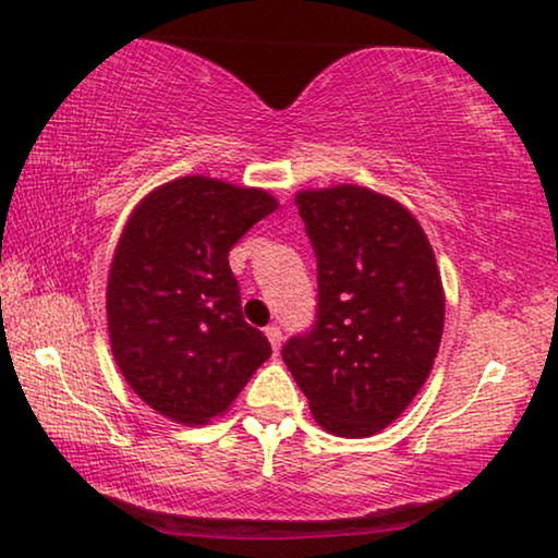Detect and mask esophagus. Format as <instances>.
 <instances>
[{
	"mask_svg": "<svg viewBox=\"0 0 558 558\" xmlns=\"http://www.w3.org/2000/svg\"><path fill=\"white\" fill-rule=\"evenodd\" d=\"M264 332H266V338H269L271 348L279 350L281 348V327L279 325H269Z\"/></svg>",
	"mask_w": 558,
	"mask_h": 558,
	"instance_id": "obj_1",
	"label": "esophagus"
}]
</instances>
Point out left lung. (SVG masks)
Instances as JSON below:
<instances>
[{
	"label": "left lung",
	"mask_w": 558,
	"mask_h": 558,
	"mask_svg": "<svg viewBox=\"0 0 558 558\" xmlns=\"http://www.w3.org/2000/svg\"><path fill=\"white\" fill-rule=\"evenodd\" d=\"M317 256V319L281 348L325 432L386 429L429 378L445 289L418 220L361 185L296 193Z\"/></svg>",
	"instance_id": "8db88e82"
}]
</instances>
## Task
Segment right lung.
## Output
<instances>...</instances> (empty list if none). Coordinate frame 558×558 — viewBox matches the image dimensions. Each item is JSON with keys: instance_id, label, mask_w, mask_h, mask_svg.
Instances as JSON below:
<instances>
[{"instance_id": "add662e5", "label": "right lung", "mask_w": 558, "mask_h": 558, "mask_svg": "<svg viewBox=\"0 0 558 558\" xmlns=\"http://www.w3.org/2000/svg\"><path fill=\"white\" fill-rule=\"evenodd\" d=\"M279 208L256 187L190 174L151 190L113 254L111 353L140 399L178 424H205L271 355L241 312L228 251Z\"/></svg>"}]
</instances>
